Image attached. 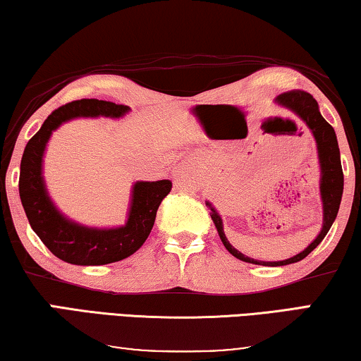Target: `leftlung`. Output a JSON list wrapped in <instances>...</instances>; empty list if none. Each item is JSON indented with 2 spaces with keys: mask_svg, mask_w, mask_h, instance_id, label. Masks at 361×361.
Segmentation results:
<instances>
[{
  "mask_svg": "<svg viewBox=\"0 0 361 361\" xmlns=\"http://www.w3.org/2000/svg\"><path fill=\"white\" fill-rule=\"evenodd\" d=\"M276 103L279 106L292 111L293 114L298 116L314 137L316 149H318V163H319V195L321 202H323V226H321L319 234L314 237V240L305 248L303 252L297 253L295 257L282 259V262H262V259H255L247 257L231 245V242L227 240L224 234V226L221 214L216 212L212 202H207V207L212 209V219L218 231L221 242L224 243L226 250L231 255H234L235 258L242 259L245 263L252 264H262V266H286L292 264L308 257L316 247L319 245L321 240L328 234L332 223L336 221L337 212H339L342 192H343V173H342V164H341V152H339V143H337L336 132L332 129V126L326 121L319 113V106L316 103V99L307 92H289L282 93L276 98Z\"/></svg>",
  "mask_w": 361,
  "mask_h": 361,
  "instance_id": "1",
  "label": "left lung"
}]
</instances>
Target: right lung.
<instances>
[{"label":"right lung","mask_w":361,"mask_h":361,"mask_svg":"<svg viewBox=\"0 0 361 361\" xmlns=\"http://www.w3.org/2000/svg\"><path fill=\"white\" fill-rule=\"evenodd\" d=\"M130 108L103 99H77L48 116L40 130L25 145L20 161L19 195L33 232L54 257L79 266L121 262L140 248L152 232L157 212L173 182L137 180L132 185L126 224L90 227L68 218L49 197L43 177V157L53 132L77 118L121 119Z\"/></svg>","instance_id":"add662e5"}]
</instances>
